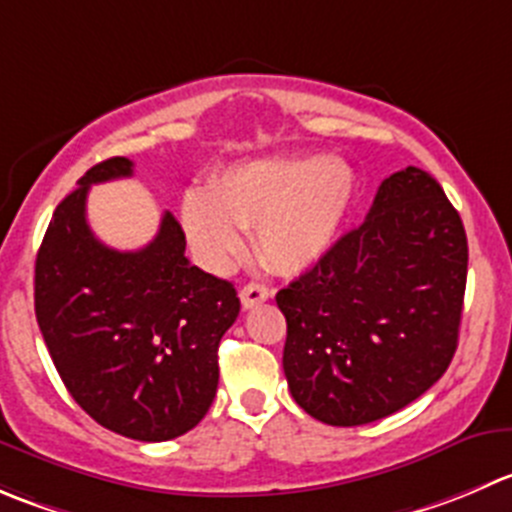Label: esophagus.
Returning a JSON list of instances; mask_svg holds the SVG:
<instances>
[{
  "instance_id": "1",
  "label": "esophagus",
  "mask_w": 512,
  "mask_h": 512,
  "mask_svg": "<svg viewBox=\"0 0 512 512\" xmlns=\"http://www.w3.org/2000/svg\"><path fill=\"white\" fill-rule=\"evenodd\" d=\"M270 295H272V292L267 290L265 285H260V282H250V285H245L240 290L242 307H247V310H250V307L260 305V302H265V300H270Z\"/></svg>"
}]
</instances>
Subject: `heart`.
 I'll return each mask as SVG.
<instances>
[{"label":"heart","instance_id":"heart-1","mask_svg":"<svg viewBox=\"0 0 512 512\" xmlns=\"http://www.w3.org/2000/svg\"><path fill=\"white\" fill-rule=\"evenodd\" d=\"M355 197V175L340 157H267L230 167L182 202V225L197 255L222 267L255 230L267 267L297 275L327 255Z\"/></svg>","mask_w":512,"mask_h":512}]
</instances>
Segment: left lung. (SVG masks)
Wrapping results in <instances>:
<instances>
[{
  "mask_svg": "<svg viewBox=\"0 0 512 512\" xmlns=\"http://www.w3.org/2000/svg\"><path fill=\"white\" fill-rule=\"evenodd\" d=\"M468 237L443 187L418 167L382 180L365 222L277 292L295 403L337 428L418 400L458 347Z\"/></svg>",
  "mask_w": 512,
  "mask_h": 512,
  "instance_id": "1",
  "label": "left lung"
}]
</instances>
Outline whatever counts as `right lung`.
<instances>
[{
	"label": "right lung",
	"mask_w": 512,
	"mask_h": 512,
	"mask_svg": "<svg viewBox=\"0 0 512 512\" xmlns=\"http://www.w3.org/2000/svg\"><path fill=\"white\" fill-rule=\"evenodd\" d=\"M119 177H132L127 157L99 162L57 205L34 265V312L79 408L112 433L162 443L210 410L217 347L240 297L232 282L190 265L170 212L142 250L99 242L87 225V192Z\"/></svg>",
	"instance_id": "add662e5"
}]
</instances>
